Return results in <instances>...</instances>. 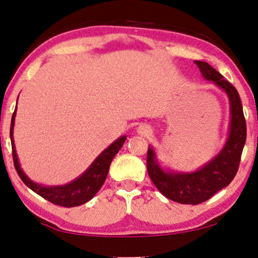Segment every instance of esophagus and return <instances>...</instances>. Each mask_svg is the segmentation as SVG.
Wrapping results in <instances>:
<instances>
[{"label": "esophagus", "instance_id": "1", "mask_svg": "<svg viewBox=\"0 0 258 258\" xmlns=\"http://www.w3.org/2000/svg\"><path fill=\"white\" fill-rule=\"evenodd\" d=\"M137 133H139L140 135L147 136L151 133V128L148 124H141L139 125V128H137Z\"/></svg>", "mask_w": 258, "mask_h": 258}]
</instances>
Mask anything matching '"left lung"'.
I'll return each mask as SVG.
<instances>
[{
	"instance_id": "1",
	"label": "left lung",
	"mask_w": 258,
	"mask_h": 258,
	"mask_svg": "<svg viewBox=\"0 0 258 258\" xmlns=\"http://www.w3.org/2000/svg\"><path fill=\"white\" fill-rule=\"evenodd\" d=\"M195 63L204 79L213 81L228 95L231 119L223 149L196 171H164L156 161L153 148L149 147L148 149L147 169L150 179L167 199L181 204H200L230 184L238 170L246 140L245 118L236 88L207 62L195 61Z\"/></svg>"
}]
</instances>
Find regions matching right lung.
<instances>
[{
  "instance_id": "1",
  "label": "right lung",
  "mask_w": 258,
  "mask_h": 258,
  "mask_svg": "<svg viewBox=\"0 0 258 258\" xmlns=\"http://www.w3.org/2000/svg\"><path fill=\"white\" fill-rule=\"evenodd\" d=\"M15 116L16 109L13 114L12 124H10V140H12L14 165H15L17 174H19L24 184L33 190L34 192H36L37 195L43 197V199L49 201V202L56 204V206H62L66 208L79 207L81 204L87 203L88 201H90L96 195L98 190L101 189V186L103 185L105 178H107L109 167H110L112 158L118 153V150L121 149L126 139V136H122L116 140L114 143H111L107 149H104L98 155L96 160L90 164V167L80 177H77L75 181L64 185H42L31 181L20 167L13 137Z\"/></svg>"
}]
</instances>
